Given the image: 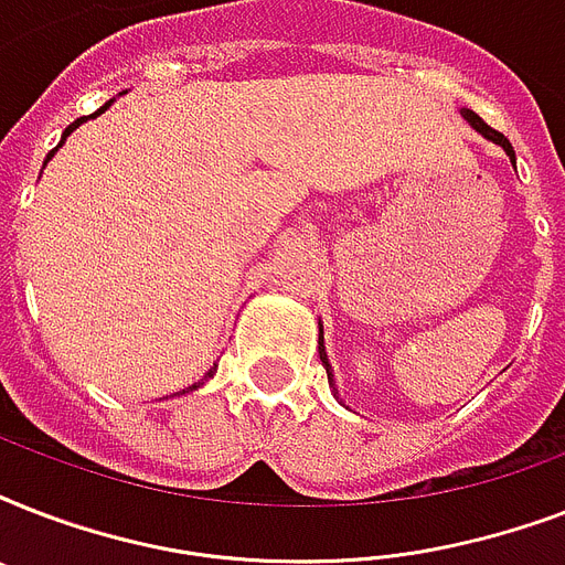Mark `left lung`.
<instances>
[{
	"label": "left lung",
	"instance_id": "8db88e82",
	"mask_svg": "<svg viewBox=\"0 0 565 565\" xmlns=\"http://www.w3.org/2000/svg\"><path fill=\"white\" fill-rule=\"evenodd\" d=\"M463 117L469 119V122H472V128H478L483 137H490L492 143H499L501 149H504V152L513 158V163H516V152H513V146H510L508 137L501 135V131H495V128L487 126V122H483V119L475 114V110H463ZM319 358H322V363H326V370H328V358H326V345H322V334H319ZM328 377H331V370H328Z\"/></svg>",
	"mask_w": 565,
	"mask_h": 565
}]
</instances>
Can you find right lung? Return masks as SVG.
Returning <instances> with one entry per match:
<instances>
[{
	"instance_id": "right-lung-1",
	"label": "right lung",
	"mask_w": 565,
	"mask_h": 565,
	"mask_svg": "<svg viewBox=\"0 0 565 565\" xmlns=\"http://www.w3.org/2000/svg\"><path fill=\"white\" fill-rule=\"evenodd\" d=\"M108 105H110V102H108ZM108 105H105V108H108ZM105 108H102V110H105ZM102 110H96V114H102ZM96 114H93V117H96ZM82 122H84V117H82V119H75L73 126H70V128H66V131H64V140H66V135H70V131H73V128L82 126ZM64 140H61V143H64ZM61 143H57V146H61ZM55 152H57V149H52V152L46 154V161H49V158H52V154H55ZM213 372H216V366H213V370L207 372V375H204V381H207V377H211ZM204 381H199V384H204ZM199 384H193V386H190V390H195V386H199Z\"/></svg>"
}]
</instances>
